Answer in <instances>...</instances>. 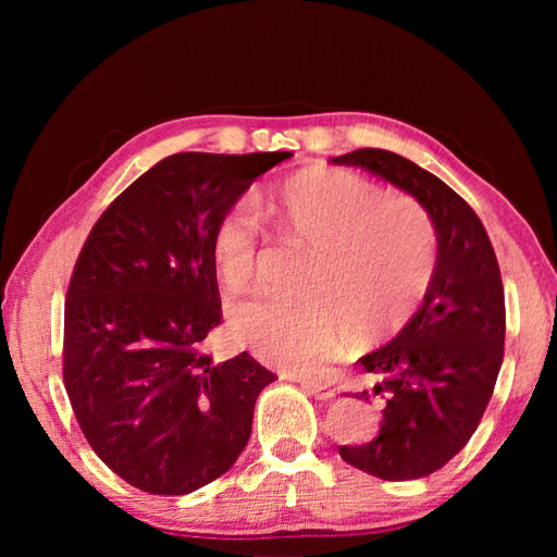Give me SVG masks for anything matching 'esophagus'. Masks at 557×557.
Listing matches in <instances>:
<instances>
[{"label": "esophagus", "mask_w": 557, "mask_h": 557, "mask_svg": "<svg viewBox=\"0 0 557 557\" xmlns=\"http://www.w3.org/2000/svg\"><path fill=\"white\" fill-rule=\"evenodd\" d=\"M299 385L307 391V395H312L317 400H332L336 398V391L332 385H326L322 381H314V379H299Z\"/></svg>", "instance_id": "34e87169"}]
</instances>
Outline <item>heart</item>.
Masks as SVG:
<instances>
[{
	"mask_svg": "<svg viewBox=\"0 0 557 557\" xmlns=\"http://www.w3.org/2000/svg\"><path fill=\"white\" fill-rule=\"evenodd\" d=\"M282 235L312 248L299 299L248 297L231 305L228 334L260 361L305 373L342 344L381 342L410 322L437 268V233L418 203L391 199L369 178L344 169H307L268 199ZM260 221L250 203H233L213 223L209 258L225 287L252 282Z\"/></svg>",
	"mask_w": 557,
	"mask_h": 557,
	"instance_id": "1",
	"label": "heart"
}]
</instances>
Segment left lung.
<instances>
[{
	"label": "left lung",
	"instance_id": "left-lung-1",
	"mask_svg": "<svg viewBox=\"0 0 557 557\" xmlns=\"http://www.w3.org/2000/svg\"><path fill=\"white\" fill-rule=\"evenodd\" d=\"M332 162L403 188L435 225L437 268L420 309L391 344L358 358L373 385L356 398L381 410L379 437L338 447L348 465L385 482L428 476L474 435L502 371L506 307L496 252L471 206L410 159L369 147Z\"/></svg>",
	"mask_w": 557,
	"mask_h": 557
}]
</instances>
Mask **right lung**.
<instances>
[{"instance_id":"right-lung-1","label":"right lung","mask_w":557,"mask_h":557,"mask_svg":"<svg viewBox=\"0 0 557 557\" xmlns=\"http://www.w3.org/2000/svg\"><path fill=\"white\" fill-rule=\"evenodd\" d=\"M292 152L162 159L92 225L65 297L63 383L92 451L147 494L225 474L277 379L250 354L203 351L221 324L209 238L219 215Z\"/></svg>"}]
</instances>
